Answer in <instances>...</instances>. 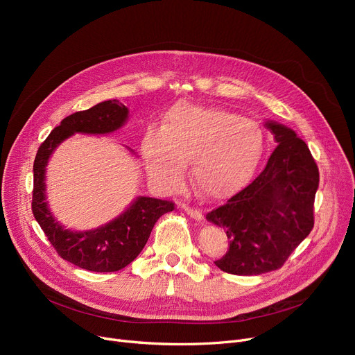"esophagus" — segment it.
Listing matches in <instances>:
<instances>
[{"label": "esophagus", "instance_id": "1", "mask_svg": "<svg viewBox=\"0 0 355 355\" xmlns=\"http://www.w3.org/2000/svg\"><path fill=\"white\" fill-rule=\"evenodd\" d=\"M181 209H182L185 213H187L189 216H191L194 220H197V221H201V220H202V214H201L200 210L193 209V207L187 206V204H181Z\"/></svg>", "mask_w": 355, "mask_h": 355}]
</instances>
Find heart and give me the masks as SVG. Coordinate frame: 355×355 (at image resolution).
I'll list each match as a JSON object with an SVG mask.
<instances>
[{"label":"heart","instance_id":"obj_1","mask_svg":"<svg viewBox=\"0 0 355 355\" xmlns=\"http://www.w3.org/2000/svg\"><path fill=\"white\" fill-rule=\"evenodd\" d=\"M263 144V130L254 121L217 107L177 105L161 128L145 129L141 155L149 180L161 190H177L189 164L198 193L218 198L249 180Z\"/></svg>","mask_w":355,"mask_h":355}]
</instances>
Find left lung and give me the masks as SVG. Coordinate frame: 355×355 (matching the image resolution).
<instances>
[{"label": "left lung", "mask_w": 355, "mask_h": 355, "mask_svg": "<svg viewBox=\"0 0 355 355\" xmlns=\"http://www.w3.org/2000/svg\"><path fill=\"white\" fill-rule=\"evenodd\" d=\"M277 146L246 189L206 218L225 230L229 250L216 266L233 275H262L281 268L313 227L320 173L293 129L265 121Z\"/></svg>", "instance_id": "obj_1"}]
</instances>
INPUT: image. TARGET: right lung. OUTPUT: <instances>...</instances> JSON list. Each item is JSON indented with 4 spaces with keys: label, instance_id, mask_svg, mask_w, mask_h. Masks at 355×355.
<instances>
[{
    "label": "right lung",
    "instance_id": "1",
    "mask_svg": "<svg viewBox=\"0 0 355 355\" xmlns=\"http://www.w3.org/2000/svg\"><path fill=\"white\" fill-rule=\"evenodd\" d=\"M129 118V109L119 101H105L87 110L64 118L40 145L34 159L33 214L58 253L90 272H116L128 266L142 252L157 220L174 210V202L137 197L114 220L90 230H71L54 217L46 194L49 159L67 138L83 135H109L119 130ZM129 153L135 155L132 149Z\"/></svg>",
    "mask_w": 355,
    "mask_h": 355
}]
</instances>
